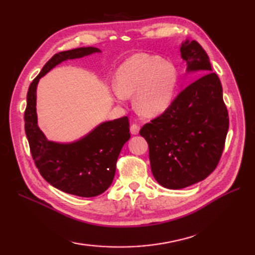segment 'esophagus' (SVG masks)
I'll list each match as a JSON object with an SVG mask.
<instances>
[{
  "mask_svg": "<svg viewBox=\"0 0 255 255\" xmlns=\"http://www.w3.org/2000/svg\"><path fill=\"white\" fill-rule=\"evenodd\" d=\"M139 130H140L139 125L133 123V124L131 125V126H130V132H131L132 134H138V133H139Z\"/></svg>",
  "mask_w": 255,
  "mask_h": 255,
  "instance_id": "esophagus-1",
  "label": "esophagus"
}]
</instances>
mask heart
<instances>
[{
    "instance_id": "b5f03b06",
    "label": "heart",
    "mask_w": 255,
    "mask_h": 255,
    "mask_svg": "<svg viewBox=\"0 0 255 255\" xmlns=\"http://www.w3.org/2000/svg\"><path fill=\"white\" fill-rule=\"evenodd\" d=\"M177 84L174 64L158 56L137 53L123 63L115 75L118 101L132 96L134 106L145 116H156L171 105Z\"/></svg>"
}]
</instances>
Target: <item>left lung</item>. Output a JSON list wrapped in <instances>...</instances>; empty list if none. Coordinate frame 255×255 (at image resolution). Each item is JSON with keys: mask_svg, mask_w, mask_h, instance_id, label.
I'll list each match as a JSON object with an SVG mask.
<instances>
[{"mask_svg": "<svg viewBox=\"0 0 255 255\" xmlns=\"http://www.w3.org/2000/svg\"><path fill=\"white\" fill-rule=\"evenodd\" d=\"M186 71L202 77L186 86L169 108L139 133L149 144L152 174L160 185L180 189L205 180L223 154L229 117L223 86L196 40L181 46Z\"/></svg>", "mask_w": 255, "mask_h": 255, "instance_id": "left-lung-1", "label": "left lung"}]
</instances>
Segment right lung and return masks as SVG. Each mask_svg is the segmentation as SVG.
Instances as JSON below:
<instances>
[{
	"label": "right lung",
	"mask_w": 255,
	"mask_h": 255,
	"mask_svg": "<svg viewBox=\"0 0 255 255\" xmlns=\"http://www.w3.org/2000/svg\"><path fill=\"white\" fill-rule=\"evenodd\" d=\"M95 52L101 50L81 47L56 53L30 83L24 115L30 153L41 176L53 187L81 197L97 196L111 186L118 155L130 138L128 117L102 123L74 142L49 141L37 124L36 90L39 79L59 63Z\"/></svg>",
	"instance_id": "right-lung-1"
}]
</instances>
